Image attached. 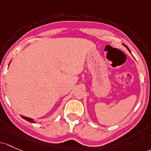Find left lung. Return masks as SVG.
<instances>
[{"instance_id":"8db88e82","label":"left lung","mask_w":151,"mask_h":151,"mask_svg":"<svg viewBox=\"0 0 151 151\" xmlns=\"http://www.w3.org/2000/svg\"><path fill=\"white\" fill-rule=\"evenodd\" d=\"M123 45H124V46H125V47H127V50H129V51L130 52L129 49V48H128V47H127V45H124V44H123Z\"/></svg>"}]
</instances>
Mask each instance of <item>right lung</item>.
Returning a JSON list of instances; mask_svg holds the SVG:
<instances>
[{"label": "right lung", "instance_id": "1", "mask_svg": "<svg viewBox=\"0 0 151 151\" xmlns=\"http://www.w3.org/2000/svg\"><path fill=\"white\" fill-rule=\"evenodd\" d=\"M22 118L24 119H25V120H27V121H28V122H31V123H35V121L34 120L32 119H30V118H28V117H26V116H22Z\"/></svg>", "mask_w": 151, "mask_h": 151}]
</instances>
